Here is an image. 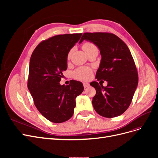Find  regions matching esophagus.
<instances>
[{
  "label": "esophagus",
  "instance_id": "34e87169",
  "mask_svg": "<svg viewBox=\"0 0 158 158\" xmlns=\"http://www.w3.org/2000/svg\"><path fill=\"white\" fill-rule=\"evenodd\" d=\"M83 85H84V87L85 88H88L89 85V84H88V83H87V82H84L83 83Z\"/></svg>",
  "mask_w": 158,
  "mask_h": 158
}]
</instances>
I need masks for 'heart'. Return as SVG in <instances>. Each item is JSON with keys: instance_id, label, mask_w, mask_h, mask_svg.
Masks as SVG:
<instances>
[{"instance_id": "heart-1", "label": "heart", "mask_w": 158, "mask_h": 158, "mask_svg": "<svg viewBox=\"0 0 158 158\" xmlns=\"http://www.w3.org/2000/svg\"><path fill=\"white\" fill-rule=\"evenodd\" d=\"M95 45H94L92 43H84L82 45V49L83 50L86 52L88 49H89L92 47H94ZM71 55V52H69L68 57L70 58ZM92 71L88 67H79L73 73V76L74 78L82 81H87L92 78Z\"/></svg>"}]
</instances>
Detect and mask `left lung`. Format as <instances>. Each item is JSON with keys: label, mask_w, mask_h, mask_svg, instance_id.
Listing matches in <instances>:
<instances>
[{"label": "left lung", "mask_w": 158, "mask_h": 158, "mask_svg": "<svg viewBox=\"0 0 158 158\" xmlns=\"http://www.w3.org/2000/svg\"><path fill=\"white\" fill-rule=\"evenodd\" d=\"M89 41L98 47L102 55L95 78L107 82L103 87L97 82L90 85L96 90L92 104L100 115L113 118L128 108L138 85V72L131 52L125 42L111 33H84L80 41Z\"/></svg>", "instance_id": "8db88e82"}]
</instances>
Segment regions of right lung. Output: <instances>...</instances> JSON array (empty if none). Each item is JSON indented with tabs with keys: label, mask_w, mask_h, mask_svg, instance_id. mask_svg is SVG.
I'll return each mask as SVG.
<instances>
[{
	"label": "right lung",
	"mask_w": 158,
	"mask_h": 158,
	"mask_svg": "<svg viewBox=\"0 0 158 158\" xmlns=\"http://www.w3.org/2000/svg\"><path fill=\"white\" fill-rule=\"evenodd\" d=\"M81 36L82 33H73L51 37L42 41L31 56L27 88L38 111L51 122L70 119L76 98L84 90L78 81L72 80L68 85L59 83L67 69L68 53Z\"/></svg>",
	"instance_id": "add662e5"
}]
</instances>
